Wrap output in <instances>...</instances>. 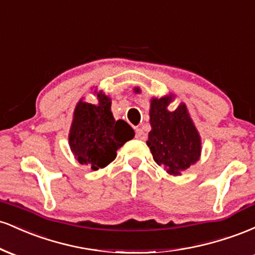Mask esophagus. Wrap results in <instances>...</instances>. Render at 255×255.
Masks as SVG:
<instances>
[{
    "label": "esophagus",
    "mask_w": 255,
    "mask_h": 255,
    "mask_svg": "<svg viewBox=\"0 0 255 255\" xmlns=\"http://www.w3.org/2000/svg\"><path fill=\"white\" fill-rule=\"evenodd\" d=\"M135 137H136V139H139V140H145L146 139V133L144 131V129H141V128H136Z\"/></svg>",
    "instance_id": "34e87169"
}]
</instances>
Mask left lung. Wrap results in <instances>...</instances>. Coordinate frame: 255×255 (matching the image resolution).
I'll list each match as a JSON object with an SVG mask.
<instances>
[{
  "instance_id": "8db88e82",
  "label": "left lung",
  "mask_w": 255,
  "mask_h": 255,
  "mask_svg": "<svg viewBox=\"0 0 255 255\" xmlns=\"http://www.w3.org/2000/svg\"><path fill=\"white\" fill-rule=\"evenodd\" d=\"M139 90H136V92ZM169 98L152 99L147 146L154 162L163 165L171 175H180L200 157L201 144L186 105L181 103L169 111Z\"/></svg>"
}]
</instances>
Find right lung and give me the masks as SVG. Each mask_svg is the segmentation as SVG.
I'll return each instance as SVG.
<instances>
[{
	"label": "right lung",
	"mask_w": 255,
	"mask_h": 255,
	"mask_svg": "<svg viewBox=\"0 0 255 255\" xmlns=\"http://www.w3.org/2000/svg\"><path fill=\"white\" fill-rule=\"evenodd\" d=\"M98 105L79 102L69 133V145L75 158L92 170L113 162L118 150L134 137V130L124 120L115 121L111 102L98 93Z\"/></svg>",
	"instance_id": "obj_1"
}]
</instances>
